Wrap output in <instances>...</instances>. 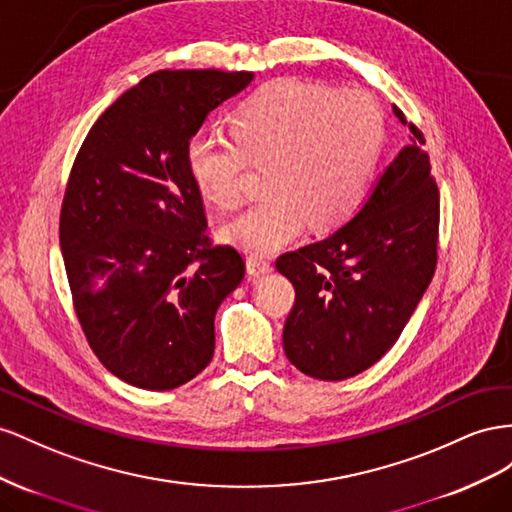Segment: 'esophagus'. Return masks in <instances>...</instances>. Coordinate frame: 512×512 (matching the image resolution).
I'll return each mask as SVG.
<instances>
[{
  "mask_svg": "<svg viewBox=\"0 0 512 512\" xmlns=\"http://www.w3.org/2000/svg\"><path fill=\"white\" fill-rule=\"evenodd\" d=\"M246 268H248V274L261 276V274H266V272H270V270H272V264H270L268 259H264V257L251 255V257L246 259Z\"/></svg>",
  "mask_w": 512,
  "mask_h": 512,
  "instance_id": "obj_1",
  "label": "esophagus"
}]
</instances>
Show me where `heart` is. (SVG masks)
I'll list each match as a JSON object with an SVG mask.
<instances>
[{
	"label": "heart",
	"mask_w": 512,
	"mask_h": 512,
	"mask_svg": "<svg viewBox=\"0 0 512 512\" xmlns=\"http://www.w3.org/2000/svg\"><path fill=\"white\" fill-rule=\"evenodd\" d=\"M231 139L199 133L188 143V169L214 206L242 203V178L266 165L268 197L225 227V238L251 255H272L304 227L332 229L367 201L384 120L377 102L358 90L334 92L298 79L268 81L229 118Z\"/></svg>",
	"instance_id": "b5f03b06"
}]
</instances>
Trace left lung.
Segmentation results:
<instances>
[{"mask_svg": "<svg viewBox=\"0 0 512 512\" xmlns=\"http://www.w3.org/2000/svg\"><path fill=\"white\" fill-rule=\"evenodd\" d=\"M397 154L362 210L332 236L276 259L296 289L283 328L289 362L326 382L354 377L397 343L437 266L440 188L425 135Z\"/></svg>", "mask_w": 512, "mask_h": 512, "instance_id": "left-lung-1", "label": "left lung"}]
</instances>
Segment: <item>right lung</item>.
<instances>
[{
	"label": "right lung",
	"instance_id": "obj_1",
	"mask_svg": "<svg viewBox=\"0 0 512 512\" xmlns=\"http://www.w3.org/2000/svg\"><path fill=\"white\" fill-rule=\"evenodd\" d=\"M253 72L158 70L90 128L72 163L60 246L92 352L122 382L171 390L214 354V315L244 257L208 236L188 143Z\"/></svg>",
	"mask_w": 512,
	"mask_h": 512
}]
</instances>
